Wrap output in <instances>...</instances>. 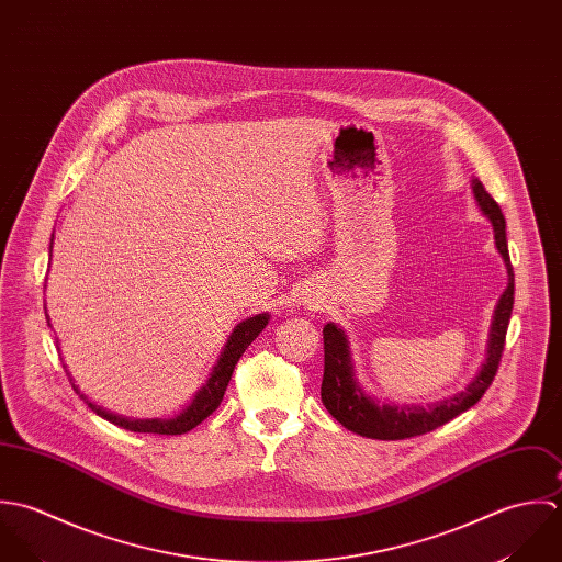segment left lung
<instances>
[{"mask_svg":"<svg viewBox=\"0 0 562 562\" xmlns=\"http://www.w3.org/2000/svg\"><path fill=\"white\" fill-rule=\"evenodd\" d=\"M473 195L482 213L491 220L495 229V245L506 262L508 269V286L504 295L499 297L491 340H488V356L484 367L480 369L477 378L458 395L443 400L441 404L428 406V408H397V406H378L371 397H367L360 386L353 380V369L349 360V345L342 330H338L335 324H328L324 328V382H322V402L328 408V413L337 419L340 426L347 430L367 437V439H380V441H400L419 437L426 432H432L441 426H446L453 417L471 408L480 402V397L491 386L499 360L506 345L508 322L515 304V273L508 256V243H506V220L502 215V209L497 202L486 193L480 180H473Z\"/></svg>","mask_w":562,"mask_h":562,"instance_id":"obj_1","label":"left lung"}]
</instances>
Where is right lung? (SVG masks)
<instances>
[{
    "mask_svg": "<svg viewBox=\"0 0 562 562\" xmlns=\"http://www.w3.org/2000/svg\"><path fill=\"white\" fill-rule=\"evenodd\" d=\"M269 322V315H256L243 324L236 326V330L229 335V340L225 345L224 353L213 371V375L209 378V382L204 384V389L195 395L193 404L176 419H169V422H158V419H151V422H130V419H121V417H114L111 413L98 408L95 404H89V408L93 413H98L100 417H104L106 422H111L114 426L123 428V430H130V432H143V435H167V437H173V435H184L189 430H193L195 426H200L209 415H213L217 411V406L222 404L224 400L225 389H227V382L232 378V371L238 362V358L243 356V351L249 347V342L254 338L258 337L262 333V328L267 326ZM49 324V319H47ZM76 389V384H74ZM76 393H80L76 389ZM85 400V395H82Z\"/></svg>",
    "mask_w": 562,
    "mask_h": 562,
    "instance_id": "1",
    "label": "right lung"
}]
</instances>
